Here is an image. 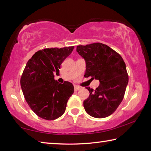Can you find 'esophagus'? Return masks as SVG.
<instances>
[{"mask_svg":"<svg viewBox=\"0 0 151 151\" xmlns=\"http://www.w3.org/2000/svg\"><path fill=\"white\" fill-rule=\"evenodd\" d=\"M74 88H75V91H79V90H80V89L81 88V87H80V86H74Z\"/></svg>","mask_w":151,"mask_h":151,"instance_id":"34e87169","label":"esophagus"}]
</instances>
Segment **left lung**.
<instances>
[{"label": "left lung", "instance_id": "obj_1", "mask_svg": "<svg viewBox=\"0 0 151 151\" xmlns=\"http://www.w3.org/2000/svg\"><path fill=\"white\" fill-rule=\"evenodd\" d=\"M76 51L86 61L85 77L100 81L94 91L86 87L90 95L84 101V108L95 118L110 116L121 103L129 82L125 63L118 52L103 43L78 45Z\"/></svg>", "mask_w": 151, "mask_h": 151}]
</instances>
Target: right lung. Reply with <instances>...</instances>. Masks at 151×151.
<instances>
[{"instance_id": "add662e5", "label": "right lung", "mask_w": 151, "mask_h": 151, "mask_svg": "<svg viewBox=\"0 0 151 151\" xmlns=\"http://www.w3.org/2000/svg\"><path fill=\"white\" fill-rule=\"evenodd\" d=\"M74 46L50 48L37 51L28 61L20 78V86L27 103L40 118L52 121L62 116L74 93L72 83L55 80L60 65L69 56Z\"/></svg>"}]
</instances>
